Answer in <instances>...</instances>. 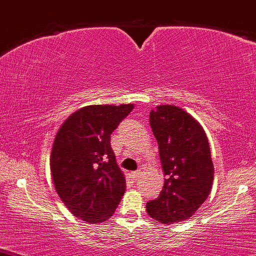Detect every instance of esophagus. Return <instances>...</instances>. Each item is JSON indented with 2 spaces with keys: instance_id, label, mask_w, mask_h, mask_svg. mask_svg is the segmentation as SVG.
<instances>
[{
  "instance_id": "esophagus-1",
  "label": "esophagus",
  "mask_w": 256,
  "mask_h": 256,
  "mask_svg": "<svg viewBox=\"0 0 256 256\" xmlns=\"http://www.w3.org/2000/svg\"><path fill=\"white\" fill-rule=\"evenodd\" d=\"M131 176L134 177V178L137 180H139L140 178V176H142V171L140 170H138V171H134V172H131Z\"/></svg>"
}]
</instances>
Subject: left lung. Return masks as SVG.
Instances as JSON below:
<instances>
[{
  "mask_svg": "<svg viewBox=\"0 0 256 256\" xmlns=\"http://www.w3.org/2000/svg\"><path fill=\"white\" fill-rule=\"evenodd\" d=\"M150 126L166 178L160 196L146 203V212L162 224L186 221L212 192L214 164L208 138L192 114L174 105L152 110Z\"/></svg>",
  "mask_w": 256,
  "mask_h": 256,
  "instance_id": "1",
  "label": "left lung"
}]
</instances>
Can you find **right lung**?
Here are the masks:
<instances>
[{"instance_id": "1", "label": "right lung", "mask_w": 256, "mask_h": 256, "mask_svg": "<svg viewBox=\"0 0 256 256\" xmlns=\"http://www.w3.org/2000/svg\"><path fill=\"white\" fill-rule=\"evenodd\" d=\"M134 104L90 105L60 126L50 152L54 188L66 208L88 223L113 215L126 189L111 148V134Z\"/></svg>"}]
</instances>
